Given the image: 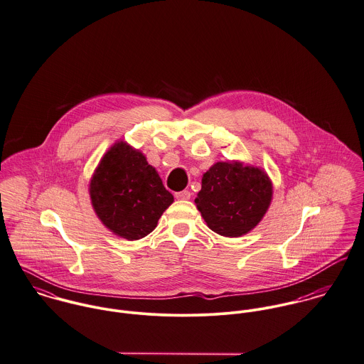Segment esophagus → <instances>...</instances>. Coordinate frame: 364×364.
Masks as SVG:
<instances>
[{
    "mask_svg": "<svg viewBox=\"0 0 364 364\" xmlns=\"http://www.w3.org/2000/svg\"><path fill=\"white\" fill-rule=\"evenodd\" d=\"M174 197H176L177 200H190L191 193H190V191H187V190H184V191H178V193H176V194H174Z\"/></svg>",
    "mask_w": 364,
    "mask_h": 364,
    "instance_id": "1",
    "label": "esophagus"
}]
</instances>
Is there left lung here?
I'll list each match as a JSON object with an SVG mask.
<instances>
[{
	"label": "left lung",
	"mask_w": 364,
	"mask_h": 364,
	"mask_svg": "<svg viewBox=\"0 0 364 364\" xmlns=\"http://www.w3.org/2000/svg\"><path fill=\"white\" fill-rule=\"evenodd\" d=\"M271 200L272 183L262 168L218 162L202 176L196 203L210 230L240 237L261 222Z\"/></svg>",
	"instance_id": "8db88e82"
}]
</instances>
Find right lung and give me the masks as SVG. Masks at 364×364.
Masks as SVG:
<instances>
[{
    "label": "right lung",
    "instance_id": "1",
    "mask_svg": "<svg viewBox=\"0 0 364 364\" xmlns=\"http://www.w3.org/2000/svg\"><path fill=\"white\" fill-rule=\"evenodd\" d=\"M89 194L102 223L127 240L148 236L174 201L144 154L122 141L102 158L92 176Z\"/></svg>",
    "mask_w": 364,
    "mask_h": 364
}]
</instances>
